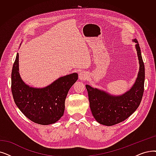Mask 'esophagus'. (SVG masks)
<instances>
[{
    "mask_svg": "<svg viewBox=\"0 0 156 156\" xmlns=\"http://www.w3.org/2000/svg\"><path fill=\"white\" fill-rule=\"evenodd\" d=\"M88 76V74L86 72L82 71V72H80L79 73V79L80 80H85Z\"/></svg>",
    "mask_w": 156,
    "mask_h": 156,
    "instance_id": "34e87169",
    "label": "esophagus"
}]
</instances>
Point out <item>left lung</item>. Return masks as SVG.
I'll return each instance as SVG.
<instances>
[{"mask_svg": "<svg viewBox=\"0 0 156 156\" xmlns=\"http://www.w3.org/2000/svg\"><path fill=\"white\" fill-rule=\"evenodd\" d=\"M137 55L140 68L137 78L131 89L125 93L114 96L107 92L86 85L90 108L94 119L98 123L111 126L123 122L131 116L138 108L143 97L145 82V66L136 39Z\"/></svg>", "mask_w": 156, "mask_h": 156, "instance_id": "obj_1", "label": "left lung"}]
</instances>
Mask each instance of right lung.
<instances>
[{
  "label": "right lung",
  "mask_w": 156,
  "mask_h": 156,
  "mask_svg": "<svg viewBox=\"0 0 156 156\" xmlns=\"http://www.w3.org/2000/svg\"><path fill=\"white\" fill-rule=\"evenodd\" d=\"M78 78V74L74 73L43 88L30 87L20 76L18 53L11 73L13 99L20 110L31 121L41 125L52 124L63 116L67 93Z\"/></svg>",
  "instance_id": "add662e5"
}]
</instances>
